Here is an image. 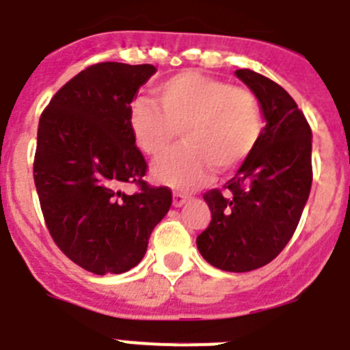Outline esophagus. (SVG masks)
<instances>
[{
  "label": "esophagus",
  "instance_id": "obj_1",
  "mask_svg": "<svg viewBox=\"0 0 350 350\" xmlns=\"http://www.w3.org/2000/svg\"><path fill=\"white\" fill-rule=\"evenodd\" d=\"M189 198L185 196V194L180 193H173V206H182L185 202H187Z\"/></svg>",
  "mask_w": 350,
  "mask_h": 350
}]
</instances>
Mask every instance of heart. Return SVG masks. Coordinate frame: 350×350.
Segmentation results:
<instances>
[{"instance_id":"b5f03b06","label":"heart","mask_w":350,"mask_h":350,"mask_svg":"<svg viewBox=\"0 0 350 350\" xmlns=\"http://www.w3.org/2000/svg\"><path fill=\"white\" fill-rule=\"evenodd\" d=\"M154 96L156 101H133L129 129L150 157L163 156L182 129L185 144L152 168L154 178L173 189H194L212 170L219 175L233 172L261 138V105L247 88L180 71L156 85Z\"/></svg>"}]
</instances>
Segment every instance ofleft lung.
<instances>
[{
    "label": "left lung",
    "mask_w": 350,
    "mask_h": 350,
    "mask_svg": "<svg viewBox=\"0 0 350 350\" xmlns=\"http://www.w3.org/2000/svg\"><path fill=\"white\" fill-rule=\"evenodd\" d=\"M234 73L258 96L267 126L226 194H203L212 221L196 245L212 267L242 273L273 261L298 228L312 187V129L279 83L247 68Z\"/></svg>",
    "instance_id": "obj_1"
}]
</instances>
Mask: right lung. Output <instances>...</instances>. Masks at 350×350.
<instances>
[{
	"label": "right lung",
	"mask_w": 350,
	"mask_h": 350,
	"mask_svg": "<svg viewBox=\"0 0 350 350\" xmlns=\"http://www.w3.org/2000/svg\"><path fill=\"white\" fill-rule=\"evenodd\" d=\"M152 64L98 63L55 92L38 124L33 177L55 245L83 270L124 273L172 205L145 182L147 161L129 129L131 101ZM135 183L133 195L122 191Z\"/></svg>",
	"instance_id": "add662e5"
}]
</instances>
